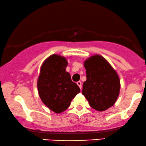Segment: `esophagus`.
I'll return each instance as SVG.
<instances>
[{"mask_svg": "<svg viewBox=\"0 0 146 146\" xmlns=\"http://www.w3.org/2000/svg\"><path fill=\"white\" fill-rule=\"evenodd\" d=\"M77 84H78V86L80 87V88L82 89V82H81L80 81H79V82H77Z\"/></svg>", "mask_w": 146, "mask_h": 146, "instance_id": "esophagus-1", "label": "esophagus"}]
</instances>
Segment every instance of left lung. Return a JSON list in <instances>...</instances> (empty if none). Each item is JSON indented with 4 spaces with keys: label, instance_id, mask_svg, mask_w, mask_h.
Segmentation results:
<instances>
[{
    "label": "left lung",
    "instance_id": "8db88e82",
    "mask_svg": "<svg viewBox=\"0 0 146 146\" xmlns=\"http://www.w3.org/2000/svg\"><path fill=\"white\" fill-rule=\"evenodd\" d=\"M86 80L82 94L91 108L103 111L113 106L120 93V82L116 71L103 56L96 55L86 60Z\"/></svg>",
    "mask_w": 146,
    "mask_h": 146
}]
</instances>
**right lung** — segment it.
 Listing matches in <instances>:
<instances>
[{
  "instance_id": "right-lung-1",
  "label": "right lung",
  "mask_w": 146,
  "mask_h": 146,
  "mask_svg": "<svg viewBox=\"0 0 146 146\" xmlns=\"http://www.w3.org/2000/svg\"><path fill=\"white\" fill-rule=\"evenodd\" d=\"M67 64L65 58L53 54L43 63L38 78V92L41 101L56 113L65 111L80 92L66 71Z\"/></svg>"
}]
</instances>
